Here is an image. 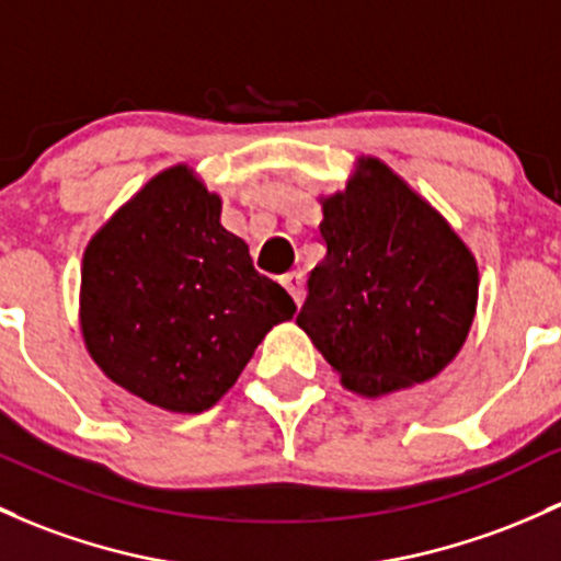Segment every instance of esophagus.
Listing matches in <instances>:
<instances>
[{
  "mask_svg": "<svg viewBox=\"0 0 561 561\" xmlns=\"http://www.w3.org/2000/svg\"><path fill=\"white\" fill-rule=\"evenodd\" d=\"M280 283H283V288L291 294L294 302L302 305V273H297V270H294V273H286L280 278Z\"/></svg>",
  "mask_w": 561,
  "mask_h": 561,
  "instance_id": "34e87169",
  "label": "esophagus"
}]
</instances>
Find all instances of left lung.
<instances>
[{
    "label": "left lung",
    "mask_w": 561,
    "mask_h": 561,
    "mask_svg": "<svg viewBox=\"0 0 561 561\" xmlns=\"http://www.w3.org/2000/svg\"><path fill=\"white\" fill-rule=\"evenodd\" d=\"M323 201L327 256L297 323L342 385L388 396L436 377L473 323L479 270L455 230L375 158Z\"/></svg>",
    "instance_id": "1"
}]
</instances>
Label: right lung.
I'll list each match as a JSON object with an SVG mask.
<instances>
[{"instance_id":"1","label":"right lung","mask_w":561,"mask_h":561,"mask_svg":"<svg viewBox=\"0 0 561 561\" xmlns=\"http://www.w3.org/2000/svg\"><path fill=\"white\" fill-rule=\"evenodd\" d=\"M221 201L186 165L162 171L95 232L80 321L112 382L168 412L214 407L297 305L259 275L219 221Z\"/></svg>"}]
</instances>
